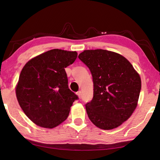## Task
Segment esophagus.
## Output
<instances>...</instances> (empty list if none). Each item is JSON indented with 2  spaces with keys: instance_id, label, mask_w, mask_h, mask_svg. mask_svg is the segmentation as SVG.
Listing matches in <instances>:
<instances>
[{
  "instance_id": "esophagus-1",
  "label": "esophagus",
  "mask_w": 160,
  "mask_h": 160,
  "mask_svg": "<svg viewBox=\"0 0 160 160\" xmlns=\"http://www.w3.org/2000/svg\"><path fill=\"white\" fill-rule=\"evenodd\" d=\"M82 93V92H81L80 91H78V92H77V95H78V97H79V98H81V95H82V93Z\"/></svg>"
}]
</instances>
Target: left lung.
Segmentation results:
<instances>
[{"mask_svg": "<svg viewBox=\"0 0 160 160\" xmlns=\"http://www.w3.org/2000/svg\"><path fill=\"white\" fill-rule=\"evenodd\" d=\"M78 58L93 77V97L85 105L88 117L101 129L117 128L137 107L140 75L127 58L110 51L85 50Z\"/></svg>", "mask_w": 160, "mask_h": 160, "instance_id": "8db88e82", "label": "left lung"}]
</instances>
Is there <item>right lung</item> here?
<instances>
[{
  "instance_id": "1",
  "label": "right lung",
  "mask_w": 160,
  "mask_h": 160,
  "mask_svg": "<svg viewBox=\"0 0 160 160\" xmlns=\"http://www.w3.org/2000/svg\"><path fill=\"white\" fill-rule=\"evenodd\" d=\"M76 52L54 49L30 60L20 72L16 98L33 123L52 128L66 120L77 95L69 89L66 68L73 64Z\"/></svg>"
}]
</instances>
